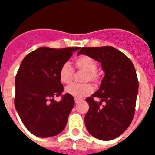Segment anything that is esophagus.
<instances>
[{"label":"esophagus","instance_id":"1","mask_svg":"<svg viewBox=\"0 0 155 155\" xmlns=\"http://www.w3.org/2000/svg\"><path fill=\"white\" fill-rule=\"evenodd\" d=\"M81 99H80V98H74L75 103H78V102H81Z\"/></svg>","mask_w":155,"mask_h":155}]
</instances>
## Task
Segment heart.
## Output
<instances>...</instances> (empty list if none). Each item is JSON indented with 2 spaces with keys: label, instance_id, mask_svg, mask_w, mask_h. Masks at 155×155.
Segmentation results:
<instances>
[{
  "label": "heart",
  "instance_id": "1",
  "mask_svg": "<svg viewBox=\"0 0 155 155\" xmlns=\"http://www.w3.org/2000/svg\"><path fill=\"white\" fill-rule=\"evenodd\" d=\"M75 67L79 71L85 72L82 78V82L85 84H72L65 87V92L68 94L76 98H81L89 95L93 91V87L91 84L86 82L91 81L97 85L100 81L101 75L97 71V62L89 56L83 55L75 61ZM74 76V69L69 63H64L59 71V78L64 84H70L72 81Z\"/></svg>",
  "mask_w": 155,
  "mask_h": 155
}]
</instances>
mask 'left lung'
Returning a JSON list of instances; mask_svg holds the SVG:
<instances>
[{
	"mask_svg": "<svg viewBox=\"0 0 155 155\" xmlns=\"http://www.w3.org/2000/svg\"><path fill=\"white\" fill-rule=\"evenodd\" d=\"M89 56L101 63L105 72L99 88L86 98L89 109L84 124L91 135L102 140L120 136L134 118L138 94V80L132 61L113 46L83 47L78 55ZM95 97L101 99L98 103ZM106 105L101 106V102Z\"/></svg>",
	"mask_w": 155,
	"mask_h": 155,
	"instance_id": "8db88e82",
	"label": "left lung"
}]
</instances>
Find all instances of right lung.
<instances>
[{
	"label": "right lung",
	"instance_id": "obj_1",
	"mask_svg": "<svg viewBox=\"0 0 155 155\" xmlns=\"http://www.w3.org/2000/svg\"><path fill=\"white\" fill-rule=\"evenodd\" d=\"M80 47H40L25 57L15 77V105L28 130L39 137L56 136L65 128L74 105L59 78L61 66Z\"/></svg>",
	"mask_w": 155,
	"mask_h": 155
}]
</instances>
